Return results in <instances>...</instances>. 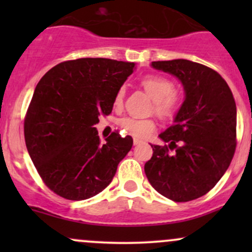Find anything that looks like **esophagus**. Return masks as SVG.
Masks as SVG:
<instances>
[{
    "label": "esophagus",
    "mask_w": 252,
    "mask_h": 252,
    "mask_svg": "<svg viewBox=\"0 0 252 252\" xmlns=\"http://www.w3.org/2000/svg\"><path fill=\"white\" fill-rule=\"evenodd\" d=\"M142 143V141L138 140V138H134V146H137V144Z\"/></svg>",
    "instance_id": "obj_1"
}]
</instances>
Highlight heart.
<instances>
[{"instance_id": "heart-1", "label": "heart", "mask_w": 252, "mask_h": 252, "mask_svg": "<svg viewBox=\"0 0 252 252\" xmlns=\"http://www.w3.org/2000/svg\"><path fill=\"white\" fill-rule=\"evenodd\" d=\"M141 85L155 100V111L162 116H172L179 106V97L174 91V84L167 78L149 74L141 79ZM124 89H120L115 96V106L120 108L123 103ZM120 126L126 134L134 137H147L155 130V121L150 118H138L134 116L124 117L120 121Z\"/></svg>"}]
</instances>
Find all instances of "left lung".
<instances>
[{
  "label": "left lung",
  "mask_w": 252,
  "mask_h": 252,
  "mask_svg": "<svg viewBox=\"0 0 252 252\" xmlns=\"http://www.w3.org/2000/svg\"><path fill=\"white\" fill-rule=\"evenodd\" d=\"M153 68L172 74L184 86L185 99L174 124L158 137L168 146L150 144L144 164L147 179L160 194L176 202L194 200L216 186L236 149L237 109L219 73L186 59L153 62ZM175 149L170 155L168 148Z\"/></svg>",
  "instance_id": "left-lung-1"
}]
</instances>
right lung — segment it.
<instances>
[{
  "label": "right lung",
  "mask_w": 252,
  "mask_h": 252,
  "mask_svg": "<svg viewBox=\"0 0 252 252\" xmlns=\"http://www.w3.org/2000/svg\"><path fill=\"white\" fill-rule=\"evenodd\" d=\"M135 63L82 58L58 63L37 83L25 120V140L47 187L68 200H85L109 186L132 147L112 132L102 142L94 126L111 114L115 96Z\"/></svg>",
  "instance_id": "1"
}]
</instances>
